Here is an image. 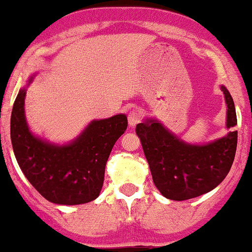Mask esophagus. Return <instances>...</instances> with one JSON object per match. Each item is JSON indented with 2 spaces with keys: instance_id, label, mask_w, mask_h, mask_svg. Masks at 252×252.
<instances>
[{
  "instance_id": "esophagus-1",
  "label": "esophagus",
  "mask_w": 252,
  "mask_h": 252,
  "mask_svg": "<svg viewBox=\"0 0 252 252\" xmlns=\"http://www.w3.org/2000/svg\"><path fill=\"white\" fill-rule=\"evenodd\" d=\"M141 120L142 116L138 111H131V113L128 114V125L131 127L136 126L137 124L141 123Z\"/></svg>"
}]
</instances>
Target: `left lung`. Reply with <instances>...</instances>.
<instances>
[{
	"label": "left lung",
	"instance_id": "8db88e82",
	"mask_svg": "<svg viewBox=\"0 0 252 252\" xmlns=\"http://www.w3.org/2000/svg\"><path fill=\"white\" fill-rule=\"evenodd\" d=\"M227 104L228 129L237 125L230 93L221 86ZM153 181L170 200H188L209 193L225 178L234 161L238 131L206 144H190L178 138L157 119H145L136 126Z\"/></svg>",
	"mask_w": 252,
	"mask_h": 252
}]
</instances>
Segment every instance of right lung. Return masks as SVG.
<instances>
[{
    "label": "right lung",
    "mask_w": 252,
    "mask_h": 252,
    "mask_svg": "<svg viewBox=\"0 0 252 252\" xmlns=\"http://www.w3.org/2000/svg\"><path fill=\"white\" fill-rule=\"evenodd\" d=\"M27 86L20 88L10 116V139L20 170L45 199L58 205L86 204L98 198L105 165L115 142L125 133L127 116L93 120L75 139L56 144L30 131L25 118Z\"/></svg>",
    "instance_id": "add662e5"
}]
</instances>
